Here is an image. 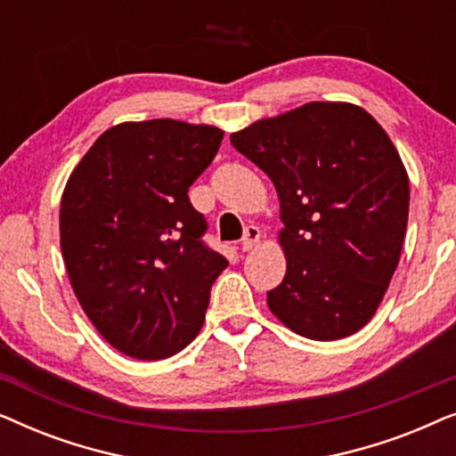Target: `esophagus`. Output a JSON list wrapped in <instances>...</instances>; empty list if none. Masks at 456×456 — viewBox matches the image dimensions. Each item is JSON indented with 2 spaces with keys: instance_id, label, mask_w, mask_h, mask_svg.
<instances>
[{
  "instance_id": "obj_1",
  "label": "esophagus",
  "mask_w": 456,
  "mask_h": 456,
  "mask_svg": "<svg viewBox=\"0 0 456 456\" xmlns=\"http://www.w3.org/2000/svg\"><path fill=\"white\" fill-rule=\"evenodd\" d=\"M259 236H261V232H259L257 226H253V224H251V226H247L245 234H242V239H240L242 251H251V248L259 242Z\"/></svg>"
}]
</instances>
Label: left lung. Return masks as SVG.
I'll return each mask as SVG.
<instances>
[{"label":"left lung","instance_id":"8db88e82","mask_svg":"<svg viewBox=\"0 0 456 456\" xmlns=\"http://www.w3.org/2000/svg\"><path fill=\"white\" fill-rule=\"evenodd\" d=\"M272 178L286 276L272 314L311 340L365 326L395 273L409 220V176L386 130L353 103L314 102L232 133Z\"/></svg>","mask_w":456,"mask_h":456}]
</instances>
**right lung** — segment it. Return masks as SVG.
Returning a JSON list of instances; mask_svg holds the SVG:
<instances>
[{
	"instance_id": "right-lung-1",
	"label": "right lung",
	"mask_w": 456,
	"mask_h": 456,
	"mask_svg": "<svg viewBox=\"0 0 456 456\" xmlns=\"http://www.w3.org/2000/svg\"><path fill=\"white\" fill-rule=\"evenodd\" d=\"M224 133L170 118L105 130L68 178L60 245L80 307L133 359L183 351L203 326L228 259L203 242L189 186Z\"/></svg>"
}]
</instances>
